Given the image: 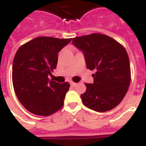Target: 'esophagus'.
Here are the masks:
<instances>
[{"label":"esophagus","instance_id":"esophagus-1","mask_svg":"<svg viewBox=\"0 0 146 146\" xmlns=\"http://www.w3.org/2000/svg\"><path fill=\"white\" fill-rule=\"evenodd\" d=\"M70 86L72 87H74V86H76V83H75V82H70Z\"/></svg>","mask_w":146,"mask_h":146}]
</instances>
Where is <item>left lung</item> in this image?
I'll return each instance as SVG.
<instances>
[{
  "instance_id": "8db88e82",
  "label": "left lung",
  "mask_w": 146,
  "mask_h": 146,
  "mask_svg": "<svg viewBox=\"0 0 146 146\" xmlns=\"http://www.w3.org/2000/svg\"><path fill=\"white\" fill-rule=\"evenodd\" d=\"M72 43L83 52L87 68L96 70L93 83H86V91L80 96L83 104L98 112L114 108L126 96L131 80L124 47L100 33L73 38Z\"/></svg>"
}]
</instances>
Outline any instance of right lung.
Wrapping results in <instances>:
<instances>
[{"mask_svg":"<svg viewBox=\"0 0 146 146\" xmlns=\"http://www.w3.org/2000/svg\"><path fill=\"white\" fill-rule=\"evenodd\" d=\"M71 40L41 36L17 50L13 63V85L20 103L31 113L49 116L64 105L70 83L60 84L48 76L56 69L60 50Z\"/></svg>","mask_w":146,"mask_h":146,"instance_id":"1","label":"right lung"}]
</instances>
